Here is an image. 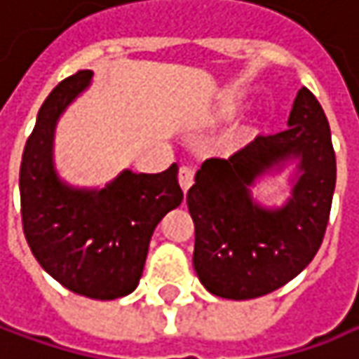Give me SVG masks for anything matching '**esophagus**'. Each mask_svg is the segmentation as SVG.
I'll use <instances>...</instances> for the list:
<instances>
[{
    "mask_svg": "<svg viewBox=\"0 0 359 359\" xmlns=\"http://www.w3.org/2000/svg\"><path fill=\"white\" fill-rule=\"evenodd\" d=\"M177 180H180V186H182V190H184V192H188V190H190V186L194 184V167H190V165L180 167Z\"/></svg>",
    "mask_w": 359,
    "mask_h": 359,
    "instance_id": "obj_1",
    "label": "esophagus"
}]
</instances>
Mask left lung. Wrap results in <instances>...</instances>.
<instances>
[{
    "mask_svg": "<svg viewBox=\"0 0 359 359\" xmlns=\"http://www.w3.org/2000/svg\"><path fill=\"white\" fill-rule=\"evenodd\" d=\"M297 161L280 209L250 196L259 177ZM335 151L317 97L298 90L288 128L255 137L229 159H206L188 190L196 226L194 269L210 294L249 300L288 284L317 255L335 192Z\"/></svg>",
    "mask_w": 359,
    "mask_h": 359,
    "instance_id": "left-lung-1",
    "label": "left lung"
}]
</instances>
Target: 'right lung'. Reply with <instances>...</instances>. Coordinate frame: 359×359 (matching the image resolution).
I'll return each mask as SVG.
<instances>
[{
  "mask_svg": "<svg viewBox=\"0 0 359 359\" xmlns=\"http://www.w3.org/2000/svg\"><path fill=\"white\" fill-rule=\"evenodd\" d=\"M91 75L83 69L63 79L40 106L22 155L20 204L26 241L42 269L75 294L114 300L139 286L153 231L184 192L175 163L161 173L124 169L104 188H75L59 177L55 128Z\"/></svg>",
  "mask_w": 359,
  "mask_h": 359,
  "instance_id": "right-lung-1",
  "label": "right lung"
}]
</instances>
